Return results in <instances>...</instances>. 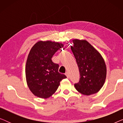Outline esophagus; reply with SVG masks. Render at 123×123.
<instances>
[{"label": "esophagus", "mask_w": 123, "mask_h": 123, "mask_svg": "<svg viewBox=\"0 0 123 123\" xmlns=\"http://www.w3.org/2000/svg\"><path fill=\"white\" fill-rule=\"evenodd\" d=\"M65 75H66V76L67 77V78H69V75L68 72H66V73H65Z\"/></svg>", "instance_id": "obj_1"}]
</instances>
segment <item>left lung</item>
<instances>
[{
  "label": "left lung",
  "mask_w": 123,
  "mask_h": 123,
  "mask_svg": "<svg viewBox=\"0 0 123 123\" xmlns=\"http://www.w3.org/2000/svg\"><path fill=\"white\" fill-rule=\"evenodd\" d=\"M71 50L78 65L80 73L76 90L84 95L98 92L103 86L106 77V66L101 55L88 41L72 40Z\"/></svg>",
  "instance_id": "1"
}]
</instances>
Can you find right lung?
I'll use <instances>...</instances> for the list:
<instances>
[{
	"label": "right lung",
	"mask_w": 123,
	"mask_h": 123,
	"mask_svg": "<svg viewBox=\"0 0 123 123\" xmlns=\"http://www.w3.org/2000/svg\"><path fill=\"white\" fill-rule=\"evenodd\" d=\"M64 45L51 41H40L30 50L26 65L28 87L33 95L46 98L56 92L60 82L66 78L58 72L59 65L52 61L54 54Z\"/></svg>",
	"instance_id": "1"
}]
</instances>
